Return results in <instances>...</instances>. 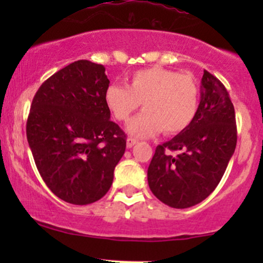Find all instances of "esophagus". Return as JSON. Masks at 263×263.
Masks as SVG:
<instances>
[{
	"instance_id": "esophagus-1",
	"label": "esophagus",
	"mask_w": 263,
	"mask_h": 263,
	"mask_svg": "<svg viewBox=\"0 0 263 263\" xmlns=\"http://www.w3.org/2000/svg\"><path fill=\"white\" fill-rule=\"evenodd\" d=\"M137 143V140H135V138H127V141H126V144H127V148H132V147L135 146V144Z\"/></svg>"
}]
</instances>
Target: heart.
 <instances>
[{"label": "heart", "instance_id": "1", "mask_svg": "<svg viewBox=\"0 0 263 263\" xmlns=\"http://www.w3.org/2000/svg\"><path fill=\"white\" fill-rule=\"evenodd\" d=\"M125 85L108 86L105 102L119 121H128L142 102L144 111L127 126L136 137H151L161 131L179 134L198 112V85L189 75L152 66L135 71L126 78Z\"/></svg>", "mask_w": 263, "mask_h": 263}]
</instances>
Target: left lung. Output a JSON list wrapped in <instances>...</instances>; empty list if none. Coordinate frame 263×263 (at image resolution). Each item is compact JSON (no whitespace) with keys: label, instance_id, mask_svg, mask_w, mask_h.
<instances>
[{"label":"left lung","instance_id":"1","mask_svg":"<svg viewBox=\"0 0 263 263\" xmlns=\"http://www.w3.org/2000/svg\"><path fill=\"white\" fill-rule=\"evenodd\" d=\"M236 142L235 108L228 90L204 70L198 112L179 135L157 146L147 172L149 189L171 208L199 204L218 186Z\"/></svg>","mask_w":263,"mask_h":263}]
</instances>
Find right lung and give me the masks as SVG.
<instances>
[{"instance_id":"add662e5","label":"right lung","mask_w":263,"mask_h":263,"mask_svg":"<svg viewBox=\"0 0 263 263\" xmlns=\"http://www.w3.org/2000/svg\"><path fill=\"white\" fill-rule=\"evenodd\" d=\"M105 66L78 60L42 84L27 120L37 170L57 197L91 204L110 189L126 135L110 120Z\"/></svg>"}]
</instances>
